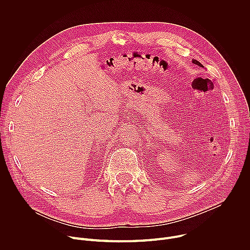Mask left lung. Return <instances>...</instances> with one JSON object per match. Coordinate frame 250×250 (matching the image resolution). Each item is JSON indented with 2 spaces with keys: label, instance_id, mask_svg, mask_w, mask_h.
Segmentation results:
<instances>
[{
  "label": "left lung",
  "instance_id": "8db88e82",
  "mask_svg": "<svg viewBox=\"0 0 250 250\" xmlns=\"http://www.w3.org/2000/svg\"><path fill=\"white\" fill-rule=\"evenodd\" d=\"M192 62H193V63H194V64H197V65H198V66H201V67H204V66H203V65H202V64H201V63H200V62H199V61H197V60H195V59H193V60H192Z\"/></svg>",
  "mask_w": 250,
  "mask_h": 250
}]
</instances>
